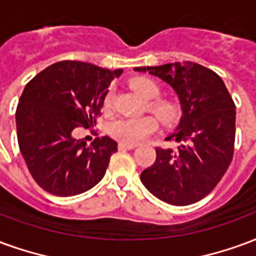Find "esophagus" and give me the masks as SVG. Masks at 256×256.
Returning a JSON list of instances; mask_svg holds the SVG:
<instances>
[{
  "label": "esophagus",
  "instance_id": "1",
  "mask_svg": "<svg viewBox=\"0 0 256 256\" xmlns=\"http://www.w3.org/2000/svg\"><path fill=\"white\" fill-rule=\"evenodd\" d=\"M118 148H119V150H133V148H136V145L123 144V142H120V144L118 145Z\"/></svg>",
  "mask_w": 256,
  "mask_h": 256
}]
</instances>
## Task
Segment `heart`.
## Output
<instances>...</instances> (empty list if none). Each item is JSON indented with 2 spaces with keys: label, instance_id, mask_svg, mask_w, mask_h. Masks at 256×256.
<instances>
[{
  "label": "heart",
  "instance_id": "1",
  "mask_svg": "<svg viewBox=\"0 0 256 256\" xmlns=\"http://www.w3.org/2000/svg\"><path fill=\"white\" fill-rule=\"evenodd\" d=\"M130 86L136 93H138L145 100H154L160 93L158 84L148 78L133 79L130 82ZM111 104L112 93H106L104 97V108H110ZM148 108L166 126L177 120L178 106L172 101L154 100L148 104ZM156 128H158V122L152 116L119 118L110 123L108 132L114 138L120 141L123 144L134 145L154 133Z\"/></svg>",
  "mask_w": 256,
  "mask_h": 256
}]
</instances>
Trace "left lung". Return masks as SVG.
<instances>
[{
    "instance_id": "1",
    "label": "left lung",
    "mask_w": 256,
    "mask_h": 256,
    "mask_svg": "<svg viewBox=\"0 0 256 256\" xmlns=\"http://www.w3.org/2000/svg\"><path fill=\"white\" fill-rule=\"evenodd\" d=\"M172 86L182 116L167 141L177 150L156 148V160L141 172V182L154 196L172 206L206 198L220 182L233 158L236 106L224 80L212 70L184 62L136 67Z\"/></svg>"
}]
</instances>
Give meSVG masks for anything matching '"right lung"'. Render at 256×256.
Segmentation results:
<instances>
[{"mask_svg":"<svg viewBox=\"0 0 256 256\" xmlns=\"http://www.w3.org/2000/svg\"><path fill=\"white\" fill-rule=\"evenodd\" d=\"M122 72L64 60L26 84L16 108L18 141L28 172L44 190L75 196L104 177L116 141L104 136L88 145L74 137V130L93 126L108 86Z\"/></svg>","mask_w":256,"mask_h":256,"instance_id":"1","label":"right lung"}]
</instances>
